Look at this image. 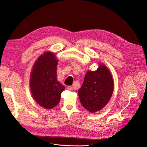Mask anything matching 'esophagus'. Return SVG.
I'll return each mask as SVG.
<instances>
[{"mask_svg":"<svg viewBox=\"0 0 147 147\" xmlns=\"http://www.w3.org/2000/svg\"><path fill=\"white\" fill-rule=\"evenodd\" d=\"M67 89L69 90H72L74 89V87L71 86H67Z\"/></svg>","mask_w":147,"mask_h":147,"instance_id":"34e87169","label":"esophagus"}]
</instances>
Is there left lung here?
<instances>
[{
    "label": "left lung",
    "instance_id": "left-lung-1",
    "mask_svg": "<svg viewBox=\"0 0 147 147\" xmlns=\"http://www.w3.org/2000/svg\"><path fill=\"white\" fill-rule=\"evenodd\" d=\"M112 75L105 65L95 71H88L78 90L80 101L88 111L94 113L102 109L109 101L113 91Z\"/></svg>",
    "mask_w": 147,
    "mask_h": 147
}]
</instances>
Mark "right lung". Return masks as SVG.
<instances>
[{"label":"right lung","mask_w":147,"mask_h":147,"mask_svg":"<svg viewBox=\"0 0 147 147\" xmlns=\"http://www.w3.org/2000/svg\"><path fill=\"white\" fill-rule=\"evenodd\" d=\"M58 61L52 52L46 51L35 63L30 76V88L36 102L45 109L59 103L65 87L57 80Z\"/></svg>","instance_id":"1"}]
</instances>
